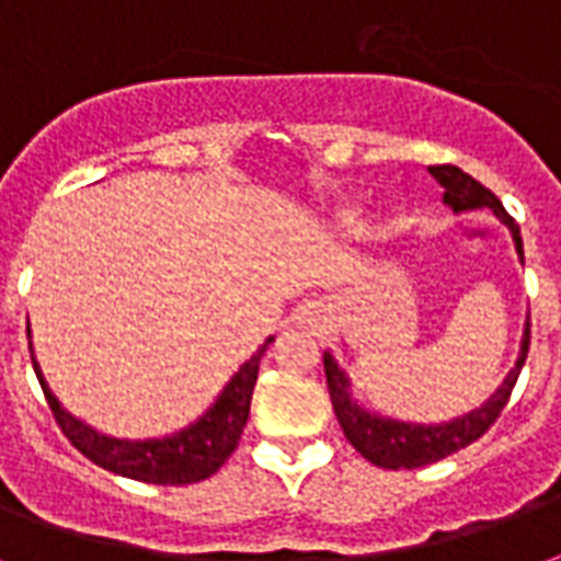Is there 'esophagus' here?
<instances>
[{"label":"esophagus","mask_w":561,"mask_h":561,"mask_svg":"<svg viewBox=\"0 0 561 561\" xmlns=\"http://www.w3.org/2000/svg\"><path fill=\"white\" fill-rule=\"evenodd\" d=\"M306 318H309V323H327V314H323V309H318V306H311L309 311H306Z\"/></svg>","instance_id":"obj_1"}]
</instances>
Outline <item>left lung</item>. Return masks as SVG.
<instances>
[{
	"instance_id": "1",
	"label": "left lung",
	"mask_w": 561,
	"mask_h": 561,
	"mask_svg": "<svg viewBox=\"0 0 561 561\" xmlns=\"http://www.w3.org/2000/svg\"><path fill=\"white\" fill-rule=\"evenodd\" d=\"M430 173L435 182L444 187V205H450L453 211H473V208H491L500 224L506 226L518 250V259L524 262V241H520L518 224L512 220L500 203L497 196L491 194L489 187H482L473 176H468L465 170L450 164L430 167ZM529 350V320L524 329V341H520V353L515 367L508 370L503 385L497 391L480 405V409H470V412L453 417L444 423H417V421H397L388 414H379L374 409H365L353 394V382L350 376L337 367L332 353H323V370H327V385L329 397H332V409L341 423V430L347 435V442L356 447L367 461H374L379 468H423V465H433L438 459H447L450 453L461 450L473 444L480 435L489 433V426L500 417L503 405L508 403V394L518 382L520 367L527 362Z\"/></svg>"
}]
</instances>
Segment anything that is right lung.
<instances>
[{
  "label": "right lung",
  "mask_w": 561,
  "mask_h": 561,
  "mask_svg": "<svg viewBox=\"0 0 561 561\" xmlns=\"http://www.w3.org/2000/svg\"><path fill=\"white\" fill-rule=\"evenodd\" d=\"M267 337L262 347L255 350L238 374L224 385V391L217 394L208 409H205L194 423H187L185 430H179L164 438H144V442H128V438H114V435L96 433L79 417H72L58 397L49 391V385L43 379L41 367L32 358L34 374L41 379L46 403L53 409L55 421L61 426V433L70 438V444L79 453H84L93 465L128 477L138 482H156V485H191V482L208 480L211 473L220 470L229 456L238 447L247 417H250V400L255 379H259V362H262ZM32 350V344H28Z\"/></svg>",
  "instance_id": "obj_1"
}]
</instances>
